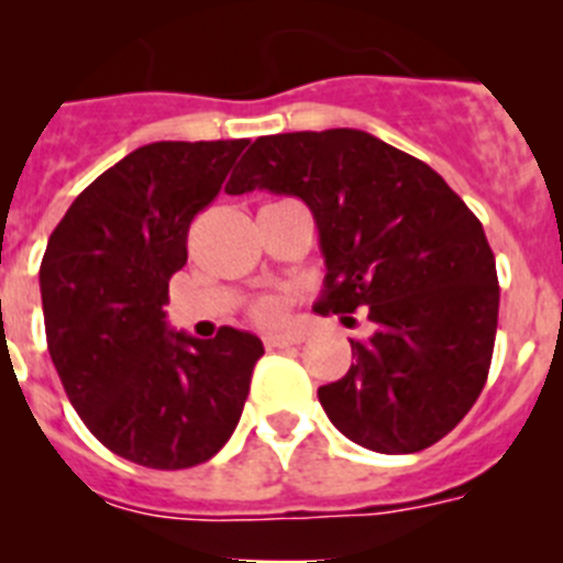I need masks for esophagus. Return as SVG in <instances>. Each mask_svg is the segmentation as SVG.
<instances>
[{"label":"esophagus","mask_w":563,"mask_h":563,"mask_svg":"<svg viewBox=\"0 0 563 563\" xmlns=\"http://www.w3.org/2000/svg\"><path fill=\"white\" fill-rule=\"evenodd\" d=\"M262 341H265L267 350H285V346H296V343H301V332H267Z\"/></svg>","instance_id":"1"}]
</instances>
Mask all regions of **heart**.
<instances>
[{"instance_id":"b5f03b06","label":"heart","mask_w":563,"mask_h":563,"mask_svg":"<svg viewBox=\"0 0 563 563\" xmlns=\"http://www.w3.org/2000/svg\"><path fill=\"white\" fill-rule=\"evenodd\" d=\"M253 316L256 321H276L282 316V301L278 298H262L256 307H253Z\"/></svg>"}]
</instances>
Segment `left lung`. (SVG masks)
I'll list each match as a JSON object with an SVG mask.
<instances>
[{
	"label": "left lung",
	"instance_id": "obj_1",
	"mask_svg": "<svg viewBox=\"0 0 563 563\" xmlns=\"http://www.w3.org/2000/svg\"><path fill=\"white\" fill-rule=\"evenodd\" d=\"M265 188L312 211L324 256L321 312L369 307L355 363L318 389L343 437L415 454L449 434L487 380L499 278L482 222L440 174L361 129L267 134L225 194Z\"/></svg>",
	"mask_w": 563,
	"mask_h": 563
}]
</instances>
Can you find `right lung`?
Returning a JSON list of instances; mask_svg holds the SVG:
<instances>
[{"label": "right lung", "instance_id": "1", "mask_svg": "<svg viewBox=\"0 0 563 563\" xmlns=\"http://www.w3.org/2000/svg\"><path fill=\"white\" fill-rule=\"evenodd\" d=\"M247 141H161L89 183L49 233L38 271L47 350L73 409L112 454L157 471L211 460L231 440L265 346L222 327L174 332L168 278L188 225Z\"/></svg>", "mask_w": 563, "mask_h": 563}]
</instances>
